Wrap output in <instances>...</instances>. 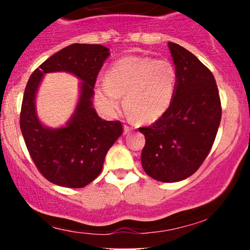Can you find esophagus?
I'll return each instance as SVG.
<instances>
[{
  "label": "esophagus",
  "mask_w": 250,
  "mask_h": 250,
  "mask_svg": "<svg viewBox=\"0 0 250 250\" xmlns=\"http://www.w3.org/2000/svg\"><path fill=\"white\" fill-rule=\"evenodd\" d=\"M123 129H125V134H128V133L132 132V128H130L129 125H125V128H123Z\"/></svg>",
  "instance_id": "34e87169"
}]
</instances>
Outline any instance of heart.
<instances>
[{"mask_svg": "<svg viewBox=\"0 0 250 250\" xmlns=\"http://www.w3.org/2000/svg\"><path fill=\"white\" fill-rule=\"evenodd\" d=\"M106 83L95 88V99L107 112L125 107L140 123H152L172 105L178 87V71L172 62L129 55L118 59L105 75Z\"/></svg>", "mask_w": 250, "mask_h": 250, "instance_id": "obj_1", "label": "heart"}]
</instances>
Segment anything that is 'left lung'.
<instances>
[{"mask_svg": "<svg viewBox=\"0 0 250 250\" xmlns=\"http://www.w3.org/2000/svg\"><path fill=\"white\" fill-rule=\"evenodd\" d=\"M178 87L167 112L148 127L141 165L148 176L175 183L192 175L208 156L221 121L218 85L210 70L191 52L168 42Z\"/></svg>", "mask_w": 250, "mask_h": 250, "instance_id": "1", "label": "left lung"}]
</instances>
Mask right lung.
Here are the masks:
<instances>
[{"label": "right lung", "mask_w": 250, "mask_h": 250, "mask_svg": "<svg viewBox=\"0 0 250 250\" xmlns=\"http://www.w3.org/2000/svg\"><path fill=\"white\" fill-rule=\"evenodd\" d=\"M102 44L74 43L48 58L27 81L20 112V129L30 156L50 183L80 188L103 169L105 156L123 133L120 121H105L93 107L98 74L109 57ZM66 71L80 79L81 94L74 115L65 127H44L36 115L34 98L44 73Z\"/></svg>", "instance_id": "obj_1"}]
</instances>
